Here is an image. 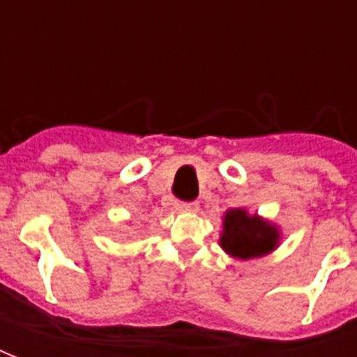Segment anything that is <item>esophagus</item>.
I'll use <instances>...</instances> for the list:
<instances>
[{"mask_svg": "<svg viewBox=\"0 0 357 357\" xmlns=\"http://www.w3.org/2000/svg\"><path fill=\"white\" fill-rule=\"evenodd\" d=\"M176 210L178 212H195V210H199V202H176Z\"/></svg>", "mask_w": 357, "mask_h": 357, "instance_id": "1", "label": "esophagus"}]
</instances>
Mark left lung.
<instances>
[{
    "mask_svg": "<svg viewBox=\"0 0 357 357\" xmlns=\"http://www.w3.org/2000/svg\"><path fill=\"white\" fill-rule=\"evenodd\" d=\"M281 233L268 220L248 214L245 208H231L224 216L220 247L233 258L250 260L275 250Z\"/></svg>",
    "mask_w": 357,
    "mask_h": 357,
    "instance_id": "1",
    "label": "left lung"
}]
</instances>
